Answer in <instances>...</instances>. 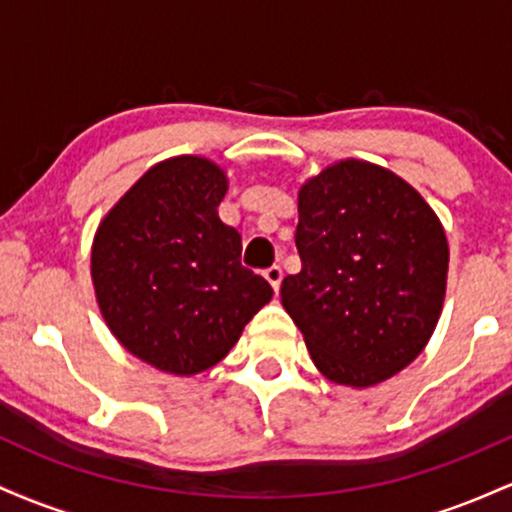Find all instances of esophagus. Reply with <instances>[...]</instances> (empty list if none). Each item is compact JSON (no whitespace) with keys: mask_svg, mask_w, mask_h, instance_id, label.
<instances>
[{"mask_svg":"<svg viewBox=\"0 0 512 512\" xmlns=\"http://www.w3.org/2000/svg\"><path fill=\"white\" fill-rule=\"evenodd\" d=\"M264 279H267L269 284H272L274 291H279L281 279H284V272H281L279 264H272V267H269V269H264Z\"/></svg>","mask_w":512,"mask_h":512,"instance_id":"esophagus-1","label":"esophagus"}]
</instances>
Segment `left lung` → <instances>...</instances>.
<instances>
[{
    "mask_svg": "<svg viewBox=\"0 0 512 512\" xmlns=\"http://www.w3.org/2000/svg\"><path fill=\"white\" fill-rule=\"evenodd\" d=\"M301 272L281 303L325 378L383 383L424 351L443 310L448 240L424 197L390 170L339 161L298 192Z\"/></svg>",
    "mask_w": 512,
    "mask_h": 512,
    "instance_id": "1",
    "label": "left lung"
}]
</instances>
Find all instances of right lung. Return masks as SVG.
I'll return each mask as SVG.
<instances>
[{
  "label": "right lung",
  "mask_w": 512,
  "mask_h": 512,
  "mask_svg": "<svg viewBox=\"0 0 512 512\" xmlns=\"http://www.w3.org/2000/svg\"><path fill=\"white\" fill-rule=\"evenodd\" d=\"M228 190L199 156L158 163L110 209L91 250L101 313L129 354L175 375L221 361L272 286L240 262V233L219 219Z\"/></svg>",
  "instance_id": "obj_1"
}]
</instances>
